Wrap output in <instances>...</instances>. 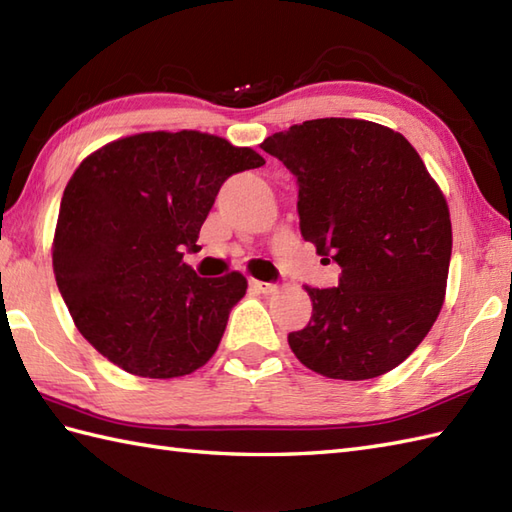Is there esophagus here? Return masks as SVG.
I'll return each mask as SVG.
<instances>
[{
	"instance_id": "1",
	"label": "esophagus",
	"mask_w": 512,
	"mask_h": 512,
	"mask_svg": "<svg viewBox=\"0 0 512 512\" xmlns=\"http://www.w3.org/2000/svg\"><path fill=\"white\" fill-rule=\"evenodd\" d=\"M250 288L262 292V295H270V292L277 290L275 284H266V281H257V279H250Z\"/></svg>"
}]
</instances>
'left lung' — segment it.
<instances>
[{
  "mask_svg": "<svg viewBox=\"0 0 512 512\" xmlns=\"http://www.w3.org/2000/svg\"><path fill=\"white\" fill-rule=\"evenodd\" d=\"M262 149L299 184V226L339 286L306 288L312 317L290 350L325 378L367 380L398 367L436 323L447 295L451 215L409 140L361 118H317Z\"/></svg>",
  "mask_w": 512,
  "mask_h": 512,
  "instance_id": "8db88e82",
  "label": "left lung"
}]
</instances>
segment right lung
<instances>
[{"instance_id":"right-lung-1","label":"right lung","mask_w":512,"mask_h":512,"mask_svg":"<svg viewBox=\"0 0 512 512\" xmlns=\"http://www.w3.org/2000/svg\"><path fill=\"white\" fill-rule=\"evenodd\" d=\"M264 158L226 138L143 132L85 158L65 184L52 268L70 317L107 361L143 378H178L215 354L248 281L204 279L182 262L222 182Z\"/></svg>"}]
</instances>
